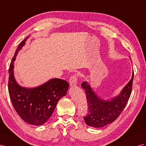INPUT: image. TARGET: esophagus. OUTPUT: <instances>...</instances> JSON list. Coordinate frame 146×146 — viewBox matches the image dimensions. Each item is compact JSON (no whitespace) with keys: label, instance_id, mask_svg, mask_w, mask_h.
<instances>
[{"label":"esophagus","instance_id":"1","mask_svg":"<svg viewBox=\"0 0 146 146\" xmlns=\"http://www.w3.org/2000/svg\"><path fill=\"white\" fill-rule=\"evenodd\" d=\"M77 76L76 75H73L70 77L69 80V83L71 86H74L77 84Z\"/></svg>","mask_w":146,"mask_h":146}]
</instances>
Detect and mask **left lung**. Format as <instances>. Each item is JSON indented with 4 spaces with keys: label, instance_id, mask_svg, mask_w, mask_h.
I'll list each match as a JSON object with an SVG mask.
<instances>
[{
    "label": "left lung",
    "instance_id": "1",
    "mask_svg": "<svg viewBox=\"0 0 146 146\" xmlns=\"http://www.w3.org/2000/svg\"><path fill=\"white\" fill-rule=\"evenodd\" d=\"M132 78L118 96L110 100H104L98 97L88 82L81 83L86 94L88 113L84 117L86 123L95 128H100L113 122L121 114L128 102L132 91Z\"/></svg>",
    "mask_w": 146,
    "mask_h": 146
}]
</instances>
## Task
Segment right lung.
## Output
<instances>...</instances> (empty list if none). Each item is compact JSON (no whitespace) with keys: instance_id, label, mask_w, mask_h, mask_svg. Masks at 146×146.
Returning a JSON list of instances; mask_svg holds the SVG:
<instances>
[{"instance_id":"obj_1","label":"right lung","mask_w":146,"mask_h":146,"mask_svg":"<svg viewBox=\"0 0 146 146\" xmlns=\"http://www.w3.org/2000/svg\"><path fill=\"white\" fill-rule=\"evenodd\" d=\"M28 37L20 42L11 62L8 89L11 102L18 115L25 122L38 126L50 117L59 99L66 95L69 84L59 78L50 80L35 88H23L17 83L13 74V63Z\"/></svg>"}]
</instances>
